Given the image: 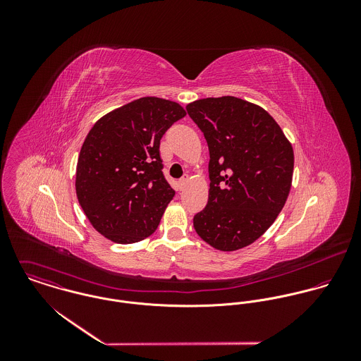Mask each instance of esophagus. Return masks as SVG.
<instances>
[{
  "instance_id": "esophagus-1",
  "label": "esophagus",
  "mask_w": 361,
  "mask_h": 361,
  "mask_svg": "<svg viewBox=\"0 0 361 361\" xmlns=\"http://www.w3.org/2000/svg\"><path fill=\"white\" fill-rule=\"evenodd\" d=\"M188 182H189V176L186 175V176H183V178L179 180V186H180V189H183V188L188 185Z\"/></svg>"
}]
</instances>
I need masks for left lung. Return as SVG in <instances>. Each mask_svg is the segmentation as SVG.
Listing matches in <instances>:
<instances>
[{
	"mask_svg": "<svg viewBox=\"0 0 361 361\" xmlns=\"http://www.w3.org/2000/svg\"><path fill=\"white\" fill-rule=\"evenodd\" d=\"M186 111L206 137L209 192L193 218L197 235L222 252L252 245L288 199L293 149L275 119L238 97H209Z\"/></svg>",
	"mask_w": 361,
	"mask_h": 361,
	"instance_id": "obj_1",
	"label": "left lung"
}]
</instances>
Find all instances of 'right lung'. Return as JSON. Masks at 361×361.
I'll use <instances>...</instances> for the list:
<instances>
[{
	"instance_id": "right-lung-1",
	"label": "right lung",
	"mask_w": 361,
	"mask_h": 361,
	"mask_svg": "<svg viewBox=\"0 0 361 361\" xmlns=\"http://www.w3.org/2000/svg\"><path fill=\"white\" fill-rule=\"evenodd\" d=\"M186 111L143 97L99 119L80 149L76 195L90 224L115 243L154 233L175 190L162 173L159 142Z\"/></svg>"
}]
</instances>
